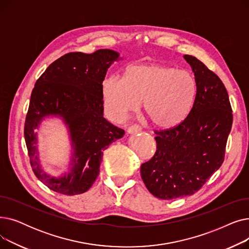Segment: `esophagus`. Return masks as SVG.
Segmentation results:
<instances>
[{
	"label": "esophagus",
	"mask_w": 249,
	"mask_h": 249,
	"mask_svg": "<svg viewBox=\"0 0 249 249\" xmlns=\"http://www.w3.org/2000/svg\"><path fill=\"white\" fill-rule=\"evenodd\" d=\"M140 131H141V127H140L139 125H137V124L130 126V127H128V129H127V132H128L129 134L137 133V132H140Z\"/></svg>",
	"instance_id": "34e87169"
}]
</instances>
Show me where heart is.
<instances>
[{
    "mask_svg": "<svg viewBox=\"0 0 249 249\" xmlns=\"http://www.w3.org/2000/svg\"><path fill=\"white\" fill-rule=\"evenodd\" d=\"M197 86L191 72L174 67L144 63L127 68L123 80L111 76L103 83V102L109 118L122 122L143 111L159 128H174L185 120L193 105Z\"/></svg>",
    "mask_w": 249,
    "mask_h": 249,
    "instance_id": "1",
    "label": "heart"
}]
</instances>
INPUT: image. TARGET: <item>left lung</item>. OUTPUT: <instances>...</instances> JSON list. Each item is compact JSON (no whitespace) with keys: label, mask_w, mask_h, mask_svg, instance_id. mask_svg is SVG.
<instances>
[{"label":"left lung","mask_w":249,"mask_h":249,"mask_svg":"<svg viewBox=\"0 0 249 249\" xmlns=\"http://www.w3.org/2000/svg\"><path fill=\"white\" fill-rule=\"evenodd\" d=\"M197 86L193 106L178 126L155 131L156 152L141 164V178L156 198L198 192L224 161L232 109L222 81L198 58L184 55Z\"/></svg>","instance_id":"8db88e82"}]
</instances>
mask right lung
Wrapping results in <instances>:
<instances>
[{
  "label": "right lung",
  "instance_id": "obj_1",
  "mask_svg": "<svg viewBox=\"0 0 249 249\" xmlns=\"http://www.w3.org/2000/svg\"><path fill=\"white\" fill-rule=\"evenodd\" d=\"M120 54L111 49L94 53L71 52L52 62L38 78L26 116L24 136L30 164L37 178L50 190L72 196L94 184L103 151L125 134L104 118L103 82L108 69ZM49 116L59 117L68 127L72 156L70 172L53 177L43 171L35 130Z\"/></svg>",
  "mask_w": 249,
  "mask_h": 249
}]
</instances>
